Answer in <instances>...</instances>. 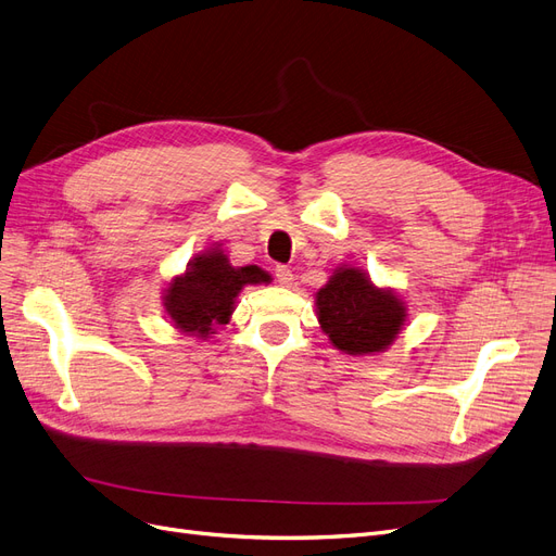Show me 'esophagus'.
Here are the masks:
<instances>
[{
  "mask_svg": "<svg viewBox=\"0 0 556 556\" xmlns=\"http://www.w3.org/2000/svg\"><path fill=\"white\" fill-rule=\"evenodd\" d=\"M275 277H277V281H279L281 286H291L293 279H295L293 270H289V267H286V265H277V267H275Z\"/></svg>",
  "mask_w": 556,
  "mask_h": 556,
  "instance_id": "esophagus-1",
  "label": "esophagus"
}]
</instances>
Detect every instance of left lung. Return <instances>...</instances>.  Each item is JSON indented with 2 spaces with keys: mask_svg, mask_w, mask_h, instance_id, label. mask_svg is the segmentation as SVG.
I'll return each mask as SVG.
<instances>
[{
  "mask_svg": "<svg viewBox=\"0 0 556 556\" xmlns=\"http://www.w3.org/2000/svg\"><path fill=\"white\" fill-rule=\"evenodd\" d=\"M320 330L345 355H378L401 334L407 312L401 295L378 289L364 270L341 265L316 293Z\"/></svg>",
  "mask_w": 556,
  "mask_h": 556,
  "instance_id": "obj_1",
  "label": "left lung"
}]
</instances>
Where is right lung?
<instances>
[{"instance_id": "obj_1", "label": "right lung", "mask_w": 556, "mask_h": 556, "mask_svg": "<svg viewBox=\"0 0 556 556\" xmlns=\"http://www.w3.org/2000/svg\"><path fill=\"white\" fill-rule=\"evenodd\" d=\"M270 275L258 265H231L222 244L194 256L185 273L164 289L162 304L169 323L182 334L208 339L219 325L231 320L236 300L244 286L270 283Z\"/></svg>"}]
</instances>
